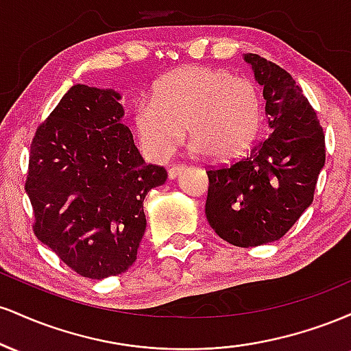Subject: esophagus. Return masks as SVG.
I'll return each mask as SVG.
<instances>
[{
	"label": "esophagus",
	"instance_id": "34e87169",
	"mask_svg": "<svg viewBox=\"0 0 351 351\" xmlns=\"http://www.w3.org/2000/svg\"><path fill=\"white\" fill-rule=\"evenodd\" d=\"M183 170H184L183 165H171L170 170H168V176H170L171 180L176 178V176L181 175V171H183Z\"/></svg>",
	"mask_w": 351,
	"mask_h": 351
}]
</instances>
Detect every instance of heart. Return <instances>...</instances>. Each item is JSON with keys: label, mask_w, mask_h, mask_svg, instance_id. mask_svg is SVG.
Returning a JSON list of instances; mask_svg holds the SVG:
<instances>
[{"label": "heart", "mask_w": 351, "mask_h": 351, "mask_svg": "<svg viewBox=\"0 0 351 351\" xmlns=\"http://www.w3.org/2000/svg\"><path fill=\"white\" fill-rule=\"evenodd\" d=\"M263 99L256 84L226 71L184 67L155 87L153 100L135 107V132L155 158H167L188 135L211 158L244 150L256 135Z\"/></svg>", "instance_id": "1"}]
</instances>
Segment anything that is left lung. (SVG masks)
Returning a JSON list of instances; mask_svg holds the SVG:
<instances>
[{"instance_id": "left-lung-1", "label": "left lung", "mask_w": 351, "mask_h": 351, "mask_svg": "<svg viewBox=\"0 0 351 351\" xmlns=\"http://www.w3.org/2000/svg\"><path fill=\"white\" fill-rule=\"evenodd\" d=\"M244 59L264 87L271 134L243 158L208 168L206 217L224 241L256 247L285 236L313 201L325 165V135L287 71L259 54Z\"/></svg>"}]
</instances>
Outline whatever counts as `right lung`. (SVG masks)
<instances>
[{
  "mask_svg": "<svg viewBox=\"0 0 351 351\" xmlns=\"http://www.w3.org/2000/svg\"><path fill=\"white\" fill-rule=\"evenodd\" d=\"M119 99L75 84L31 142L24 188L34 234L88 279L132 267L147 228L145 196L167 181L163 167L140 156Z\"/></svg>",
  "mask_w": 351,
  "mask_h": 351,
  "instance_id": "right-lung-1",
  "label": "right lung"
}]
</instances>
